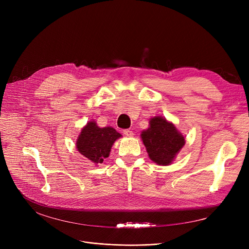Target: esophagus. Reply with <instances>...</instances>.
I'll list each match as a JSON object with an SVG mask.
<instances>
[{
  "label": "esophagus",
  "mask_w": 249,
  "mask_h": 249,
  "mask_svg": "<svg viewBox=\"0 0 249 249\" xmlns=\"http://www.w3.org/2000/svg\"><path fill=\"white\" fill-rule=\"evenodd\" d=\"M123 134L127 137H132L133 131H131V130H129V129H125V130H123Z\"/></svg>",
  "instance_id": "esophagus-1"
}]
</instances>
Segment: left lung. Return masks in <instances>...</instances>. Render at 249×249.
Here are the masks:
<instances>
[{
	"label": "left lung",
	"instance_id": "left-lung-1",
	"mask_svg": "<svg viewBox=\"0 0 249 249\" xmlns=\"http://www.w3.org/2000/svg\"><path fill=\"white\" fill-rule=\"evenodd\" d=\"M141 138L149 159L159 165L171 164L186 142L176 126L161 116L151 118Z\"/></svg>",
	"mask_w": 249,
	"mask_h": 249
}]
</instances>
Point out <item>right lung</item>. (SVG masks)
<instances>
[{
  "label": "right lung",
  "mask_w": 249,
  "mask_h": 249,
  "mask_svg": "<svg viewBox=\"0 0 249 249\" xmlns=\"http://www.w3.org/2000/svg\"><path fill=\"white\" fill-rule=\"evenodd\" d=\"M121 136L113 127L101 128L95 121H89L77 137L76 148L90 161L102 163L109 156L114 142Z\"/></svg>",
  "instance_id": "add662e5"
}]
</instances>
